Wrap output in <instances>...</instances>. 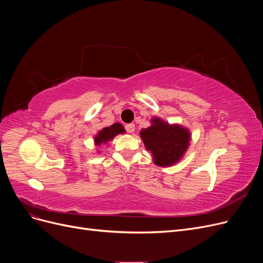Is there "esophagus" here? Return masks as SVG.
Instances as JSON below:
<instances>
[{"instance_id": "1", "label": "esophagus", "mask_w": 263, "mask_h": 263, "mask_svg": "<svg viewBox=\"0 0 263 263\" xmlns=\"http://www.w3.org/2000/svg\"><path fill=\"white\" fill-rule=\"evenodd\" d=\"M127 133H134L135 132V125L134 124H127L125 126Z\"/></svg>"}]
</instances>
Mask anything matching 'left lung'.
Masks as SVG:
<instances>
[{
  "label": "left lung",
  "instance_id": "8db88e82",
  "mask_svg": "<svg viewBox=\"0 0 263 263\" xmlns=\"http://www.w3.org/2000/svg\"><path fill=\"white\" fill-rule=\"evenodd\" d=\"M151 125L140 130V138L146 149L153 155L159 166L174 165L186 153L191 133L179 124H169L159 117L150 119Z\"/></svg>",
  "mask_w": 263,
  "mask_h": 263
}]
</instances>
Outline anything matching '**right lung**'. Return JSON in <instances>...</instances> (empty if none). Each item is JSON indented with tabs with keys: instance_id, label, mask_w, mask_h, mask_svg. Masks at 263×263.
<instances>
[{
	"instance_id": "add662e5",
	"label": "right lung",
	"mask_w": 263,
	"mask_h": 263,
	"mask_svg": "<svg viewBox=\"0 0 263 263\" xmlns=\"http://www.w3.org/2000/svg\"><path fill=\"white\" fill-rule=\"evenodd\" d=\"M125 133L126 130L124 128V126L119 123H115L108 127H104V128L99 130V133L94 136V145L99 147L103 145H107L108 141L113 140L114 137H116L117 135L125 134Z\"/></svg>"
}]
</instances>
